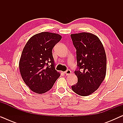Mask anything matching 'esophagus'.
<instances>
[{
	"label": "esophagus",
	"mask_w": 123,
	"mask_h": 123,
	"mask_svg": "<svg viewBox=\"0 0 123 123\" xmlns=\"http://www.w3.org/2000/svg\"><path fill=\"white\" fill-rule=\"evenodd\" d=\"M64 73H65V74H66L67 75H69L70 74H71V71H70V70H67L66 71H65V72H64Z\"/></svg>",
	"instance_id": "esophagus-1"
}]
</instances>
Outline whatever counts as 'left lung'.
<instances>
[{
    "mask_svg": "<svg viewBox=\"0 0 123 123\" xmlns=\"http://www.w3.org/2000/svg\"><path fill=\"white\" fill-rule=\"evenodd\" d=\"M76 49L77 68L74 73L78 82L72 86L75 93L82 96L93 93L104 80L106 56L97 36L87 32L70 35Z\"/></svg>",
    "mask_w": 123,
    "mask_h": 123,
    "instance_id": "obj_1",
    "label": "left lung"
}]
</instances>
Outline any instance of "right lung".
Listing matches in <instances>:
<instances>
[{"instance_id":"1","label":"right lung","mask_w":123,"mask_h":123,"mask_svg":"<svg viewBox=\"0 0 123 123\" xmlns=\"http://www.w3.org/2000/svg\"><path fill=\"white\" fill-rule=\"evenodd\" d=\"M62 38L48 32L38 33L26 43L20 58V73L25 83L37 93L50 90L60 76L55 70L52 50Z\"/></svg>"}]
</instances>
